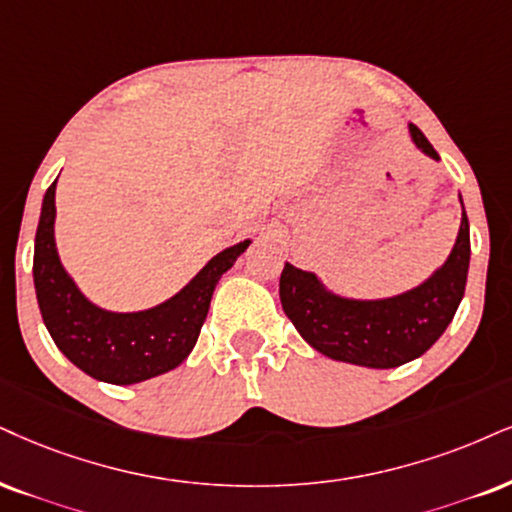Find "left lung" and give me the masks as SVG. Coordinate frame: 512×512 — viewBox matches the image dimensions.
Masks as SVG:
<instances>
[{
  "label": "left lung",
  "instance_id": "8db88e82",
  "mask_svg": "<svg viewBox=\"0 0 512 512\" xmlns=\"http://www.w3.org/2000/svg\"><path fill=\"white\" fill-rule=\"evenodd\" d=\"M408 128L418 149L439 159L418 125ZM468 266L470 223L463 208L449 261L425 285L382 301H351L325 292L313 273L285 263L280 301L301 337L323 356L365 368H399L422 356L449 327L465 294Z\"/></svg>",
  "mask_w": 512,
  "mask_h": 512
}]
</instances>
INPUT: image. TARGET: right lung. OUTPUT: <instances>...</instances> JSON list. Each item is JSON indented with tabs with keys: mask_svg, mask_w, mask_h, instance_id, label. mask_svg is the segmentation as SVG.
<instances>
[{
	"mask_svg": "<svg viewBox=\"0 0 512 512\" xmlns=\"http://www.w3.org/2000/svg\"><path fill=\"white\" fill-rule=\"evenodd\" d=\"M56 182L44 194L35 235L33 277L44 325L63 356L109 384H135L178 368L197 344L213 289L251 242L220 251L166 304L140 313L97 308L63 270L54 244Z\"/></svg>",
	"mask_w": 512,
	"mask_h": 512,
	"instance_id": "add662e5",
	"label": "right lung"
}]
</instances>
